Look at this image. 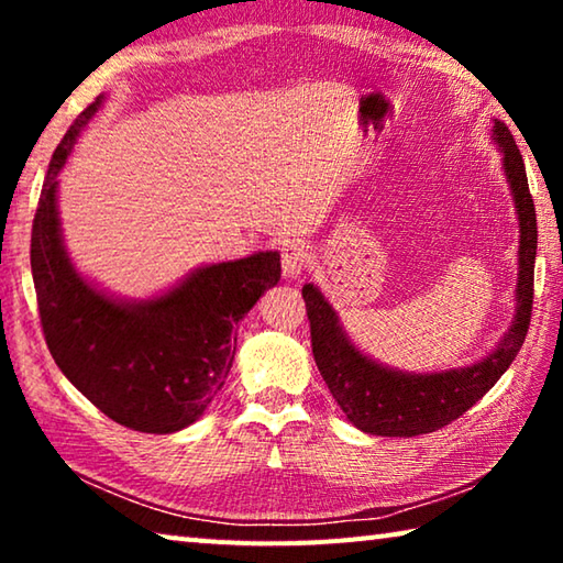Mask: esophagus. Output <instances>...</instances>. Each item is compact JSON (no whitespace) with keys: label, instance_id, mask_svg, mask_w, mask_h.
<instances>
[{"label":"esophagus","instance_id":"1","mask_svg":"<svg viewBox=\"0 0 563 563\" xmlns=\"http://www.w3.org/2000/svg\"><path fill=\"white\" fill-rule=\"evenodd\" d=\"M280 263L285 278H300V275L310 268L308 247L300 243H288L280 253Z\"/></svg>","mask_w":563,"mask_h":563}]
</instances>
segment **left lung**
Here are the masks:
<instances>
[{
    "instance_id": "left-lung-1",
    "label": "left lung",
    "mask_w": 563,
    "mask_h": 563,
    "mask_svg": "<svg viewBox=\"0 0 563 563\" xmlns=\"http://www.w3.org/2000/svg\"><path fill=\"white\" fill-rule=\"evenodd\" d=\"M494 139L504 151L514 203L519 211V283L517 316L499 347L472 367L432 375H407L377 365L345 338L335 310L318 288L305 285L302 298L310 320L316 365L342 412L362 432L379 437H415L442 430L497 385L527 338L533 305V261H537V208L529 194L527 168L511 131L494 121Z\"/></svg>"
}]
</instances>
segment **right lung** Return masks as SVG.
<instances>
[{"mask_svg":"<svg viewBox=\"0 0 563 563\" xmlns=\"http://www.w3.org/2000/svg\"><path fill=\"white\" fill-rule=\"evenodd\" d=\"M79 113L46 170L32 225V278L46 347L79 393L129 430L168 434L194 424L231 373L238 322L280 280V255L255 253L196 271L148 302H121L74 271L62 243L56 186Z\"/></svg>","mask_w":563,"mask_h":563,"instance_id":"right-lung-1","label":"right lung"}]
</instances>
